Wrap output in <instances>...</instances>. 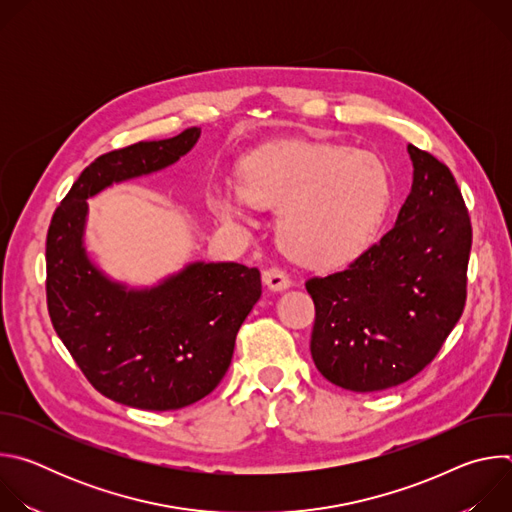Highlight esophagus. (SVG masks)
Returning <instances> with one entry per match:
<instances>
[{"label": "esophagus", "mask_w": 512, "mask_h": 512, "mask_svg": "<svg viewBox=\"0 0 512 512\" xmlns=\"http://www.w3.org/2000/svg\"><path fill=\"white\" fill-rule=\"evenodd\" d=\"M263 283L273 291H281V289H287L291 285V277L281 267L271 265L269 269L263 271Z\"/></svg>", "instance_id": "1"}]
</instances>
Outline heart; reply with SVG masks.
<instances>
[{
	"mask_svg": "<svg viewBox=\"0 0 512 512\" xmlns=\"http://www.w3.org/2000/svg\"><path fill=\"white\" fill-rule=\"evenodd\" d=\"M281 208L277 237L283 251L310 267L356 259L377 237L391 202L385 164L340 145L277 143L243 160L241 186L216 184V214L237 218L245 202Z\"/></svg>",
	"mask_w": 512,
	"mask_h": 512,
	"instance_id": "heart-1",
	"label": "heart"
}]
</instances>
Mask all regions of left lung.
Returning <instances> with one entry per match:
<instances>
[{
    "instance_id": "1",
    "label": "left lung",
    "mask_w": 512,
    "mask_h": 512,
    "mask_svg": "<svg viewBox=\"0 0 512 512\" xmlns=\"http://www.w3.org/2000/svg\"><path fill=\"white\" fill-rule=\"evenodd\" d=\"M413 184L397 223L348 267L306 281L310 350L334 385L397 387L442 350L466 306L472 223L450 168L407 145Z\"/></svg>"
}]
</instances>
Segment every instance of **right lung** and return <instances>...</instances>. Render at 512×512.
Wrapping results in <instances>:
<instances>
[{"mask_svg": "<svg viewBox=\"0 0 512 512\" xmlns=\"http://www.w3.org/2000/svg\"><path fill=\"white\" fill-rule=\"evenodd\" d=\"M198 127L137 141L91 162L56 206L46 235L50 322L87 381L121 405L172 411L223 381L235 338L261 298V273L241 263H194L150 291H125L87 259V198L188 154Z\"/></svg>", "mask_w": 512, "mask_h": 512, "instance_id": "1", "label": "right lung"}]
</instances>
